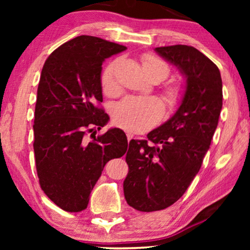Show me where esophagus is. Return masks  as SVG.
<instances>
[{
  "label": "esophagus",
  "instance_id": "34e87169",
  "mask_svg": "<svg viewBox=\"0 0 250 250\" xmlns=\"http://www.w3.org/2000/svg\"><path fill=\"white\" fill-rule=\"evenodd\" d=\"M126 136H127V140H128V141H131V140H132L133 138H134V135H133L132 133H129V132L126 133Z\"/></svg>",
  "mask_w": 250,
  "mask_h": 250
}]
</instances>
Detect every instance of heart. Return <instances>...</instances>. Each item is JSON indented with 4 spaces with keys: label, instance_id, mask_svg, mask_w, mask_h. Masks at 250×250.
Returning a JSON list of instances; mask_svg holds the SVG:
<instances>
[{
    "label": "heart",
    "instance_id": "obj_1",
    "mask_svg": "<svg viewBox=\"0 0 250 250\" xmlns=\"http://www.w3.org/2000/svg\"><path fill=\"white\" fill-rule=\"evenodd\" d=\"M118 61L115 60L102 71L101 86L109 97L121 93V87L116 80ZM142 68L146 76L156 77L158 82L168 76L169 67L163 60L151 54L142 57ZM164 98L170 108H176L183 99V88L177 84L167 86L164 90ZM164 107L162 101L156 98L128 97L115 105L112 118L118 126L129 132H143L151 128L160 121Z\"/></svg>",
    "mask_w": 250,
    "mask_h": 250
}]
</instances>
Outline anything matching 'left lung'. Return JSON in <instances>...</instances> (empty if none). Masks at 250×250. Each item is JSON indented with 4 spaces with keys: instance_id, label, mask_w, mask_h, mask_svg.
Masks as SVG:
<instances>
[{
    "instance_id": "left-lung-1",
    "label": "left lung",
    "mask_w": 250,
    "mask_h": 250,
    "mask_svg": "<svg viewBox=\"0 0 250 250\" xmlns=\"http://www.w3.org/2000/svg\"><path fill=\"white\" fill-rule=\"evenodd\" d=\"M186 77L175 114L146 135L129 141L124 196L140 211L162 210L176 203L199 172L218 124L223 92L213 61L189 45L156 47Z\"/></svg>"
}]
</instances>
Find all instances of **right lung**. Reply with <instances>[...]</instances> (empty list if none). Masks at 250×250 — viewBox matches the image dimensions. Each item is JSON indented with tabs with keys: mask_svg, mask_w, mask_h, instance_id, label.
<instances>
[{
	"mask_svg": "<svg viewBox=\"0 0 250 250\" xmlns=\"http://www.w3.org/2000/svg\"><path fill=\"white\" fill-rule=\"evenodd\" d=\"M125 50L82 35L54 50L43 66L33 126L36 170L44 193L66 211L84 210L105 164L127 150V138L119 128L94 134L92 142L86 139L109 119L99 107L102 62Z\"/></svg>",
	"mask_w": 250,
	"mask_h": 250,
	"instance_id": "1",
	"label": "right lung"
}]
</instances>
